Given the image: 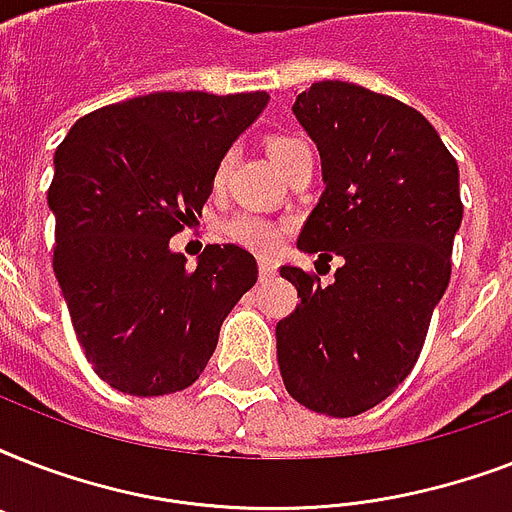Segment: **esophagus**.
<instances>
[{
    "label": "esophagus",
    "instance_id": "esophagus-1",
    "mask_svg": "<svg viewBox=\"0 0 512 512\" xmlns=\"http://www.w3.org/2000/svg\"><path fill=\"white\" fill-rule=\"evenodd\" d=\"M257 268H260V281H268L276 276V263H271V260H260Z\"/></svg>",
    "mask_w": 512,
    "mask_h": 512
}]
</instances>
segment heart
I'll list each match as a JSON object with an SVG mask.
<instances>
[{
  "mask_svg": "<svg viewBox=\"0 0 512 512\" xmlns=\"http://www.w3.org/2000/svg\"><path fill=\"white\" fill-rule=\"evenodd\" d=\"M305 148H308V143L295 138V135H273V138L268 140V151H271L273 162L279 164L281 170H284V167H287V164L300 154V151H305ZM231 162H233V154L228 151V154L220 159V164H217L215 185L223 183ZM225 231L231 233L233 241H239V244L255 249V252H271V249L279 247V239H281L279 228H276L271 220L255 215V212H239V215H233L231 220L225 223Z\"/></svg>",
  "mask_w": 512,
  "mask_h": 512,
  "instance_id": "b5f03b06",
  "label": "heart"
}]
</instances>
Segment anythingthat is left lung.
I'll return each instance as SVG.
<instances>
[{
    "label": "left lung",
    "instance_id": "left-lung-1",
    "mask_svg": "<svg viewBox=\"0 0 512 512\" xmlns=\"http://www.w3.org/2000/svg\"><path fill=\"white\" fill-rule=\"evenodd\" d=\"M292 114L319 148L324 191L297 247L340 257L321 287L281 265L300 297L276 324L289 396L356 417L406 380L452 273L462 223L460 170L433 124L406 103L348 82H316Z\"/></svg>",
    "mask_w": 512,
    "mask_h": 512
}]
</instances>
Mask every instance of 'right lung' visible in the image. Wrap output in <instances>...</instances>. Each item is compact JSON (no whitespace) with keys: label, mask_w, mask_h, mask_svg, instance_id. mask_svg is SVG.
Wrapping results in <instances>:
<instances>
[{"label":"right lung","mask_w":512,"mask_h":512,"mask_svg":"<svg viewBox=\"0 0 512 512\" xmlns=\"http://www.w3.org/2000/svg\"><path fill=\"white\" fill-rule=\"evenodd\" d=\"M268 92H154L82 116L55 151L52 268L100 380L130 396L199 380L257 263L209 244L196 268L170 239L201 215L215 170Z\"/></svg>","instance_id":"obj_1"}]
</instances>
